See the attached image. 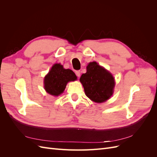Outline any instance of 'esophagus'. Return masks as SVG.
<instances>
[{
    "mask_svg": "<svg viewBox=\"0 0 157 157\" xmlns=\"http://www.w3.org/2000/svg\"><path fill=\"white\" fill-rule=\"evenodd\" d=\"M75 74H76V75L78 77H79L80 76V71H75Z\"/></svg>",
    "mask_w": 157,
    "mask_h": 157,
    "instance_id": "1",
    "label": "esophagus"
}]
</instances>
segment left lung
<instances>
[{"label":"left lung","mask_w":157,"mask_h":157,"mask_svg":"<svg viewBox=\"0 0 157 157\" xmlns=\"http://www.w3.org/2000/svg\"><path fill=\"white\" fill-rule=\"evenodd\" d=\"M80 81L86 96L96 103L105 102L110 98L115 85L112 74L96 61L88 63L86 73L81 75Z\"/></svg>","instance_id":"left-lung-1"}]
</instances>
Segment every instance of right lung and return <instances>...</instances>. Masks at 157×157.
Listing matches in <instances>:
<instances>
[{"label": "right lung", "instance_id": "obj_1", "mask_svg": "<svg viewBox=\"0 0 157 157\" xmlns=\"http://www.w3.org/2000/svg\"><path fill=\"white\" fill-rule=\"evenodd\" d=\"M77 79L72 70L65 69L60 63H56L44 79V89L47 93L54 96H58L62 94L66 85L70 81Z\"/></svg>", "mask_w": 157, "mask_h": 157}]
</instances>
